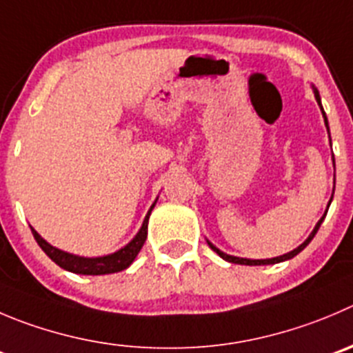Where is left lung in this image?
Segmentation results:
<instances>
[{
    "label": "left lung",
    "mask_w": 353,
    "mask_h": 353,
    "mask_svg": "<svg viewBox=\"0 0 353 353\" xmlns=\"http://www.w3.org/2000/svg\"><path fill=\"white\" fill-rule=\"evenodd\" d=\"M314 95H315V100H317L319 107H321V110H322V116H324L325 128H327V132H330V126H327V117H325V112H324V109H322V103H321V97H319V92H317V90H315V88H314ZM333 161H334V157H333ZM333 192H334V190H333ZM331 199H333V197H331ZM330 204H331V201H330ZM327 208H330V206H327ZM325 213H327V210H325ZM325 213H324V216H322L321 220L317 221V225H315V229L312 230V234H310V236L307 237V241H305L303 244H300V246H298L296 250L290 251V253L283 254V256L267 258V260H250V258H239V256H232V254H227V253H223V251H220V250H218L216 246H213V244H211L210 241H208V244H210V248H211V250H213V251H216V253L220 254V256L223 258V260L230 261V263H237V265H274V263H279V261H286V260H291V258H293V256H296V254L300 253V251H303L305 248L308 246V243H310V241L314 239V236H315V234H317V230H319V227H321L322 220H324V218H325Z\"/></svg>",
    "instance_id": "8db88e82"
}]
</instances>
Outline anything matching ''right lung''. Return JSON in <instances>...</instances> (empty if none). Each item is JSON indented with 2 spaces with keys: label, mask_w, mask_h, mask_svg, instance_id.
Masks as SVG:
<instances>
[{
  "label": "right lung",
  "mask_w": 353,
  "mask_h": 353,
  "mask_svg": "<svg viewBox=\"0 0 353 353\" xmlns=\"http://www.w3.org/2000/svg\"><path fill=\"white\" fill-rule=\"evenodd\" d=\"M156 206V203L150 206V210L147 211L145 218H143V223L140 227L139 234L130 241L124 248H121L119 251L112 254H105V256H97V258H85L78 256V254H70L65 251L59 250V248L52 246V244L46 243L38 232L31 227L32 236H34L36 243L39 244L43 251L55 261L59 267H62L63 270L74 272V274L81 275H103V274H114V272H121L124 268H128L133 263V260L137 258L139 251L142 250L143 243L147 239V223H149V216L152 208Z\"/></svg>",
  "instance_id": "right-lung-1"
}]
</instances>
